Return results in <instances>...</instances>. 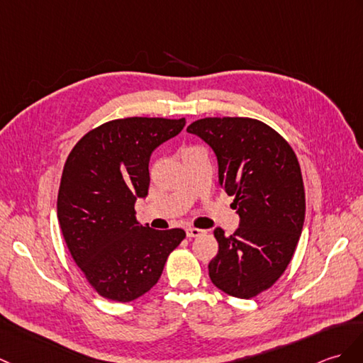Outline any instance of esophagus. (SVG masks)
<instances>
[{"instance_id": "esophagus-1", "label": "esophagus", "mask_w": 363, "mask_h": 363, "mask_svg": "<svg viewBox=\"0 0 363 363\" xmlns=\"http://www.w3.org/2000/svg\"><path fill=\"white\" fill-rule=\"evenodd\" d=\"M206 230H201V229H196V227H187V237L189 238H198L201 237V235H204Z\"/></svg>"}]
</instances>
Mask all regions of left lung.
I'll list each match as a JSON object with an SVG mask.
<instances>
[{
  "label": "left lung",
  "mask_w": 363,
  "mask_h": 363,
  "mask_svg": "<svg viewBox=\"0 0 363 363\" xmlns=\"http://www.w3.org/2000/svg\"><path fill=\"white\" fill-rule=\"evenodd\" d=\"M213 150L221 189L233 196L240 227L208 263L218 289L252 298L271 288L291 263L305 223V187L291 145L271 126L249 117H206L189 125Z\"/></svg>",
  "instance_id": "1"
}]
</instances>
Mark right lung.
Returning <instances> with one entry per match:
<instances>
[{
	"label": "right lung",
	"instance_id": "1",
	"mask_svg": "<svg viewBox=\"0 0 363 363\" xmlns=\"http://www.w3.org/2000/svg\"><path fill=\"white\" fill-rule=\"evenodd\" d=\"M185 119L126 117L97 126L72 148L63 168L57 215L66 246L100 296L131 301L162 275L182 229L155 230L136 220L148 195L153 151L182 131Z\"/></svg>",
	"mask_w": 363,
	"mask_h": 363
}]
</instances>
